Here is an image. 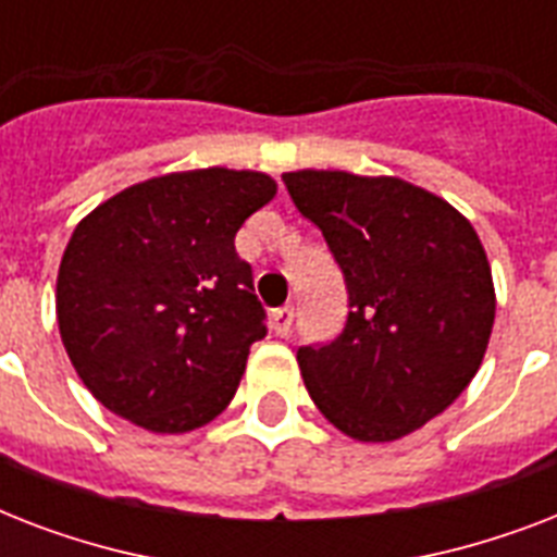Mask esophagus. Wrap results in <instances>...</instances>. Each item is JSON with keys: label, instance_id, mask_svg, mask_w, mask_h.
Wrapping results in <instances>:
<instances>
[{"label": "esophagus", "instance_id": "obj_1", "mask_svg": "<svg viewBox=\"0 0 557 557\" xmlns=\"http://www.w3.org/2000/svg\"><path fill=\"white\" fill-rule=\"evenodd\" d=\"M292 323H295V306H280V309L271 312V330L277 335H288Z\"/></svg>", "mask_w": 557, "mask_h": 557}]
</instances>
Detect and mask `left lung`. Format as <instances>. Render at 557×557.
I'll return each mask as SVG.
<instances>
[{"mask_svg": "<svg viewBox=\"0 0 557 557\" xmlns=\"http://www.w3.org/2000/svg\"><path fill=\"white\" fill-rule=\"evenodd\" d=\"M297 210L323 231L349 292L326 347L297 349L309 396L341 433L396 442L457 401L492 338V265L454 205L398 176L283 173Z\"/></svg>", "mask_w": 557, "mask_h": 557, "instance_id": "left-lung-1", "label": "left lung"}]
</instances>
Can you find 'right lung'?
Masks as SVG:
<instances>
[{"label":"right lung","mask_w":557,"mask_h":557,"mask_svg":"<svg viewBox=\"0 0 557 557\" xmlns=\"http://www.w3.org/2000/svg\"><path fill=\"white\" fill-rule=\"evenodd\" d=\"M277 196L260 170L147 178L77 222L57 271V326L100 405L152 433L213 422L265 335L236 231Z\"/></svg>","instance_id":"1"}]
</instances>
